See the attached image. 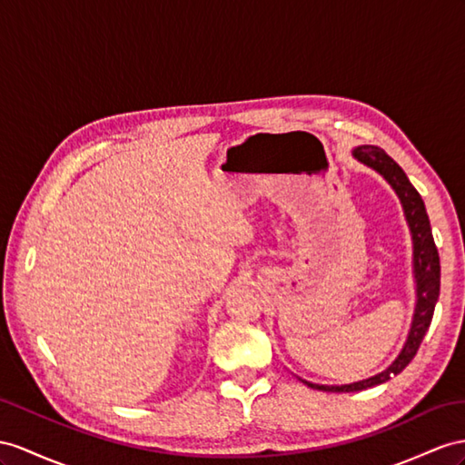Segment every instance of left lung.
<instances>
[{
	"label": "left lung",
	"mask_w": 465,
	"mask_h": 465,
	"mask_svg": "<svg viewBox=\"0 0 465 465\" xmlns=\"http://www.w3.org/2000/svg\"><path fill=\"white\" fill-rule=\"evenodd\" d=\"M353 157L360 163L371 166L373 171H377L381 176H383L401 200L404 218H407L411 235H412V271H414V282H416V306H414V316H412V324H411L407 341H404L397 360L392 361L385 371L350 385H314L304 381V383L312 389L334 391V392L363 391V389L385 383V381H389L392 375H399L402 369L412 361L416 351H419L420 341L428 331V328H430L434 306L440 296V257H438V249L430 230V220H428V213L420 194L416 193V188L411 184V181L401 166L392 161L383 149H379L375 145H361L353 149Z\"/></svg>",
	"instance_id": "obj_1"
}]
</instances>
